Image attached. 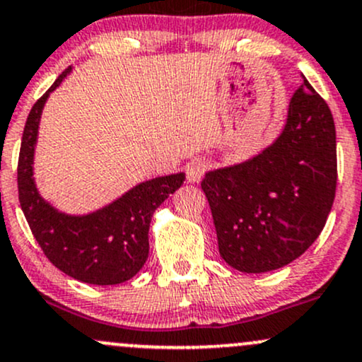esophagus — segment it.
Returning a JSON list of instances; mask_svg holds the SVG:
<instances>
[{
    "mask_svg": "<svg viewBox=\"0 0 362 362\" xmlns=\"http://www.w3.org/2000/svg\"><path fill=\"white\" fill-rule=\"evenodd\" d=\"M206 170H208V161H204L202 158H194V160L187 163V166H185L187 180L190 184H197V182H201V178L204 177Z\"/></svg>",
    "mask_w": 362,
    "mask_h": 362,
    "instance_id": "esophagus-1",
    "label": "esophagus"
}]
</instances>
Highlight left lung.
I'll return each mask as SVG.
<instances>
[{"label": "left lung", "mask_w": 362, "mask_h": 362, "mask_svg": "<svg viewBox=\"0 0 362 362\" xmlns=\"http://www.w3.org/2000/svg\"><path fill=\"white\" fill-rule=\"evenodd\" d=\"M218 251L242 273L284 268L317 239L335 199V123L303 75L280 136L249 160L211 170L201 184Z\"/></svg>", "instance_id": "8db88e82"}]
</instances>
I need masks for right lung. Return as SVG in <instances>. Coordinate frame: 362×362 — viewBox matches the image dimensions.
<instances>
[{"instance_id":"1","label":"right lung","mask_w":362,"mask_h":362,"mask_svg":"<svg viewBox=\"0 0 362 362\" xmlns=\"http://www.w3.org/2000/svg\"><path fill=\"white\" fill-rule=\"evenodd\" d=\"M71 71L69 66L30 110L18 156V199L42 252L65 275L90 285H117L136 276L149 256L153 213L180 187L185 173L141 182L110 204L87 214H69L39 194L34 153L47 98Z\"/></svg>"}]
</instances>
